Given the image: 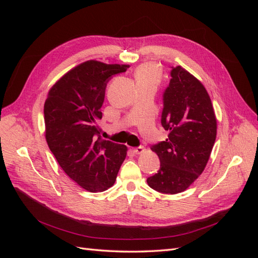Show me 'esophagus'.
Returning <instances> with one entry per match:
<instances>
[{
    "label": "esophagus",
    "mask_w": 258,
    "mask_h": 258,
    "mask_svg": "<svg viewBox=\"0 0 258 258\" xmlns=\"http://www.w3.org/2000/svg\"><path fill=\"white\" fill-rule=\"evenodd\" d=\"M132 151H134V153L137 154V155L142 154V153L144 152V147H143V146H138V147L132 148Z\"/></svg>",
    "instance_id": "obj_1"
}]
</instances>
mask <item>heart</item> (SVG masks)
I'll use <instances>...</instances> for the list:
<instances>
[{
  "label": "heart",
  "mask_w": 258,
  "mask_h": 258,
  "mask_svg": "<svg viewBox=\"0 0 258 258\" xmlns=\"http://www.w3.org/2000/svg\"><path fill=\"white\" fill-rule=\"evenodd\" d=\"M137 83H157L159 81V71L157 67L146 63L138 69L136 73Z\"/></svg>",
  "instance_id": "heart-1"
}]
</instances>
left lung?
Wrapping results in <instances>:
<instances>
[{
    "instance_id": "8db88e82",
    "label": "left lung",
    "mask_w": 258,
    "mask_h": 258,
    "mask_svg": "<svg viewBox=\"0 0 258 258\" xmlns=\"http://www.w3.org/2000/svg\"><path fill=\"white\" fill-rule=\"evenodd\" d=\"M171 69L161 113L169 136L151 147L160 169L146 181L156 191L174 195L188 188L205 170L216 139V118L205 86L179 66Z\"/></svg>"
}]
</instances>
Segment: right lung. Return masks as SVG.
I'll return each mask as SVG.
<instances>
[{
  "mask_svg": "<svg viewBox=\"0 0 258 258\" xmlns=\"http://www.w3.org/2000/svg\"><path fill=\"white\" fill-rule=\"evenodd\" d=\"M129 66L89 60L54 84L44 104L46 141L62 170L84 189L103 191L116 181L127 147L100 136L97 121L106 85Z\"/></svg>",
  "mask_w": 258,
  "mask_h": 258,
  "instance_id": "right-lung-1",
  "label": "right lung"
}]
</instances>
